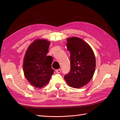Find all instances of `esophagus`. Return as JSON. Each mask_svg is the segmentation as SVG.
Here are the masks:
<instances>
[{"mask_svg": "<svg viewBox=\"0 0 120 120\" xmlns=\"http://www.w3.org/2000/svg\"><path fill=\"white\" fill-rule=\"evenodd\" d=\"M56 72H57V73H60L61 71V70H60V69H58V70H56Z\"/></svg>", "mask_w": 120, "mask_h": 120, "instance_id": "obj_1", "label": "esophagus"}]
</instances>
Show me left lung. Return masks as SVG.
<instances>
[{
  "instance_id": "1",
  "label": "left lung",
  "mask_w": 120,
  "mask_h": 120,
  "mask_svg": "<svg viewBox=\"0 0 120 120\" xmlns=\"http://www.w3.org/2000/svg\"><path fill=\"white\" fill-rule=\"evenodd\" d=\"M67 42L71 53V70L64 78L69 86L78 89L91 80L95 71L96 58L90 46L82 39L71 37L67 38Z\"/></svg>"
}]
</instances>
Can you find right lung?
I'll list each match as a JSON object with an SVG mask.
<instances>
[{"instance_id":"right-lung-1","label":"right lung","mask_w":120,"mask_h":120,"mask_svg":"<svg viewBox=\"0 0 120 120\" xmlns=\"http://www.w3.org/2000/svg\"><path fill=\"white\" fill-rule=\"evenodd\" d=\"M50 42L37 39L30 45L25 52L23 64L24 76L31 85L41 88L49 82L53 74V59L46 56Z\"/></svg>"}]
</instances>
